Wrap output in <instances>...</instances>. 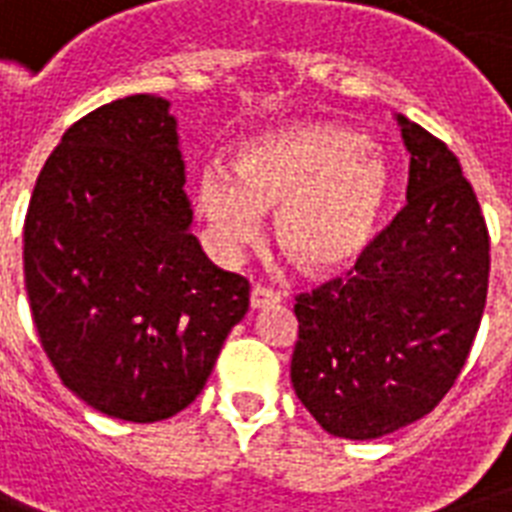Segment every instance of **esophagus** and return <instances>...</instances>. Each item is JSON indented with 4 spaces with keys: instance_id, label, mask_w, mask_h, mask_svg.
Wrapping results in <instances>:
<instances>
[{
    "instance_id": "obj_1",
    "label": "esophagus",
    "mask_w": 512,
    "mask_h": 512,
    "mask_svg": "<svg viewBox=\"0 0 512 512\" xmlns=\"http://www.w3.org/2000/svg\"><path fill=\"white\" fill-rule=\"evenodd\" d=\"M281 297L273 292V289H265V287H255L252 289V295H249V308L252 311H263V308H271V305L279 303Z\"/></svg>"
}]
</instances>
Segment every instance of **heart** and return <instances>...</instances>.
Here are the masks:
<instances>
[{"label":"heart","mask_w":512,"mask_h":512,"mask_svg":"<svg viewBox=\"0 0 512 512\" xmlns=\"http://www.w3.org/2000/svg\"><path fill=\"white\" fill-rule=\"evenodd\" d=\"M385 156L340 124H289L241 143L231 175H199V212L223 255L255 239L260 212L276 210V241L305 273L332 279L372 249L390 204Z\"/></svg>","instance_id":"obj_1"}]
</instances>
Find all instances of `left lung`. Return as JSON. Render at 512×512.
<instances>
[{
	"label": "left lung",
	"mask_w": 512,
	"mask_h": 512,
	"mask_svg": "<svg viewBox=\"0 0 512 512\" xmlns=\"http://www.w3.org/2000/svg\"><path fill=\"white\" fill-rule=\"evenodd\" d=\"M406 207L350 279L300 295L292 385L321 428L369 441L436 409L465 366L489 289V231L457 156L396 114Z\"/></svg>",
	"instance_id": "left-lung-1"
}]
</instances>
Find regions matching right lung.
Instances as JSON below:
<instances>
[{"instance_id":"right-lung-1","label":"right lung","mask_w":512,"mask_h":512,"mask_svg":"<svg viewBox=\"0 0 512 512\" xmlns=\"http://www.w3.org/2000/svg\"><path fill=\"white\" fill-rule=\"evenodd\" d=\"M170 100L130 95L71 124L36 177L23 273L36 332L71 393L159 422L191 404L249 308V284L191 233Z\"/></svg>"}]
</instances>
